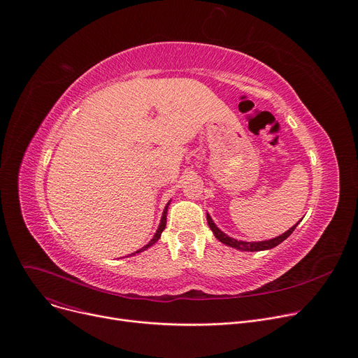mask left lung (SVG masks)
<instances>
[{
    "mask_svg": "<svg viewBox=\"0 0 358 358\" xmlns=\"http://www.w3.org/2000/svg\"><path fill=\"white\" fill-rule=\"evenodd\" d=\"M207 223H208V226H210V229L213 230V233H214V236L217 237V239L222 242V243H224V245H227V246H230V248H234V249H239V250H245V252H257V250H266V249H272V248H275V246H278L279 243H282L285 239H287V237H289L291 234H292V231L295 230V227L298 226V223L294 226V227H291L288 231H285L283 234H280V236H278V237H275V239H271V241H264V242H242V241H236V239H231V237H229V236H226L223 231H220L219 229H217V226L213 223V220H211V217L208 216L207 214Z\"/></svg>",
    "mask_w": 358,
    "mask_h": 358,
    "instance_id": "8db88e82",
    "label": "left lung"
}]
</instances>
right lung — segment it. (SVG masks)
I'll list each match as a JSON object with an SVG mask.
<instances>
[{
    "mask_svg": "<svg viewBox=\"0 0 358 358\" xmlns=\"http://www.w3.org/2000/svg\"><path fill=\"white\" fill-rule=\"evenodd\" d=\"M166 207H169V204H166ZM166 207H165V210H164V213H162V217H161V223H159V227H158V230H157V233H155V236L152 237V241L147 245V246H144L142 248L141 250H145L147 248H150V246H152L159 237H161V233H162V230L165 229V224H166ZM141 250H138V252H141ZM138 252H135V253H138Z\"/></svg>",
    "mask_w": 358,
    "mask_h": 358,
    "instance_id": "1",
    "label": "right lung"
}]
</instances>
